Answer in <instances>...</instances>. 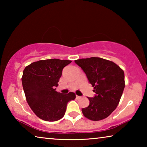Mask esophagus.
I'll return each instance as SVG.
<instances>
[{"label":"esophagus","mask_w":147,"mask_h":147,"mask_svg":"<svg viewBox=\"0 0 147 147\" xmlns=\"http://www.w3.org/2000/svg\"><path fill=\"white\" fill-rule=\"evenodd\" d=\"M82 97L80 96H78V95H76V98H81Z\"/></svg>","instance_id":"34e87169"}]
</instances>
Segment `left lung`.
Listing matches in <instances>:
<instances>
[{
  "instance_id": "8db88e82",
  "label": "left lung",
  "mask_w": 147,
  "mask_h": 147,
  "mask_svg": "<svg viewBox=\"0 0 147 147\" xmlns=\"http://www.w3.org/2000/svg\"><path fill=\"white\" fill-rule=\"evenodd\" d=\"M86 73L96 95L89 98V105L82 109L89 120L106 119L118 106L125 87L123 69L114 62L91 57L74 61Z\"/></svg>"
}]
</instances>
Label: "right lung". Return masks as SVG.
<instances>
[{
  "label": "right lung",
  "instance_id": "obj_1",
  "mask_svg": "<svg viewBox=\"0 0 147 147\" xmlns=\"http://www.w3.org/2000/svg\"><path fill=\"white\" fill-rule=\"evenodd\" d=\"M71 62L59 59L35 61L24 69L22 84L26 100L34 113L42 120L56 121L65 113L68 102L75 93L62 94L56 91L62 70Z\"/></svg>",
  "mask_w": 147,
  "mask_h": 147
}]
</instances>
